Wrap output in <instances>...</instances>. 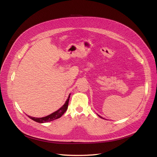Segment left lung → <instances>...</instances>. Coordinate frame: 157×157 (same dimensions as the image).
<instances>
[{"instance_id": "obj_1", "label": "left lung", "mask_w": 157, "mask_h": 157, "mask_svg": "<svg viewBox=\"0 0 157 157\" xmlns=\"http://www.w3.org/2000/svg\"><path fill=\"white\" fill-rule=\"evenodd\" d=\"M98 116H99V117H100V118H102V117H100V115H98Z\"/></svg>"}]
</instances>
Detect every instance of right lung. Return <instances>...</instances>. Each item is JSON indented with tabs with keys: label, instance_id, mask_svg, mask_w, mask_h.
Returning a JSON list of instances; mask_svg holds the SVG:
<instances>
[{
	"label": "right lung",
	"instance_id": "1",
	"mask_svg": "<svg viewBox=\"0 0 157 157\" xmlns=\"http://www.w3.org/2000/svg\"><path fill=\"white\" fill-rule=\"evenodd\" d=\"M70 96H71V94H69L68 99L66 101L65 103L64 104V105L59 110H57V111L53 113L48 115V116H46V117H43V118H35V117H30V116H28V117L30 118V119L33 120V121H36V122H38V123L48 122V121H53L54 120L59 118L61 117V116L66 112V111H67V109H68Z\"/></svg>",
	"mask_w": 157,
	"mask_h": 157
}]
</instances>
